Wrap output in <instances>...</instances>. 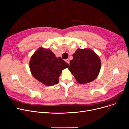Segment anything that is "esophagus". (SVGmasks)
Listing matches in <instances>:
<instances>
[{
  "label": "esophagus",
  "mask_w": 129,
  "mask_h": 129,
  "mask_svg": "<svg viewBox=\"0 0 129 129\" xmlns=\"http://www.w3.org/2000/svg\"><path fill=\"white\" fill-rule=\"evenodd\" d=\"M65 62H66L67 63L70 64V59H66L65 60Z\"/></svg>",
  "instance_id": "34e87169"
}]
</instances>
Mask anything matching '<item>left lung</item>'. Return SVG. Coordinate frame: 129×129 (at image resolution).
Instances as JSON below:
<instances>
[{
    "mask_svg": "<svg viewBox=\"0 0 129 129\" xmlns=\"http://www.w3.org/2000/svg\"><path fill=\"white\" fill-rule=\"evenodd\" d=\"M69 70L77 83L85 84L95 79L100 72L101 60L97 54L90 49H78L73 54Z\"/></svg>",
    "mask_w": 129,
    "mask_h": 129,
    "instance_id": "left-lung-1",
    "label": "left lung"
}]
</instances>
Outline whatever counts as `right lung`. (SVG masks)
Masks as SVG:
<instances>
[{"instance_id":"right-lung-1","label":"right lung","mask_w":129,"mask_h":129,"mask_svg":"<svg viewBox=\"0 0 129 129\" xmlns=\"http://www.w3.org/2000/svg\"><path fill=\"white\" fill-rule=\"evenodd\" d=\"M69 66L60 57H56L51 50L42 47L34 53L29 62L33 76L47 86L57 84L62 70Z\"/></svg>"}]
</instances>
